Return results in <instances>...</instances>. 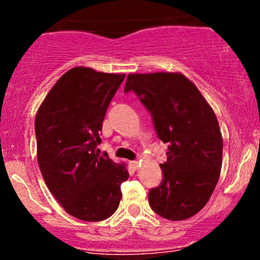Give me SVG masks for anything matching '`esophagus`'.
<instances>
[{
	"mask_svg": "<svg viewBox=\"0 0 260 260\" xmlns=\"http://www.w3.org/2000/svg\"><path fill=\"white\" fill-rule=\"evenodd\" d=\"M131 168H132L134 171H137V170L139 169V162H138V161H132V162H131Z\"/></svg>",
	"mask_w": 260,
	"mask_h": 260,
	"instance_id": "1",
	"label": "esophagus"
}]
</instances>
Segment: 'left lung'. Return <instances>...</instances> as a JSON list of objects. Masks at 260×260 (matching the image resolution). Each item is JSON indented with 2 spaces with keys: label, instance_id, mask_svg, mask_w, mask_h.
<instances>
[{
  "label": "left lung",
  "instance_id": "obj_1",
  "mask_svg": "<svg viewBox=\"0 0 260 260\" xmlns=\"http://www.w3.org/2000/svg\"><path fill=\"white\" fill-rule=\"evenodd\" d=\"M124 91H134L153 117L157 137L168 143L160 164L162 181L149 192L156 214L186 220L205 207L222 165V136L213 109L198 88L181 73H132Z\"/></svg>",
  "mask_w": 260,
  "mask_h": 260
}]
</instances>
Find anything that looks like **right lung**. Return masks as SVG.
Segmentation results:
<instances>
[{
  "instance_id": "add662e5",
  "label": "right lung",
  "mask_w": 260,
  "mask_h": 260,
  "mask_svg": "<svg viewBox=\"0 0 260 260\" xmlns=\"http://www.w3.org/2000/svg\"><path fill=\"white\" fill-rule=\"evenodd\" d=\"M124 74L74 67L59 78L35 117L38 162L45 183L70 215L101 221L117 210L124 164L95 153L103 121Z\"/></svg>"
}]
</instances>
